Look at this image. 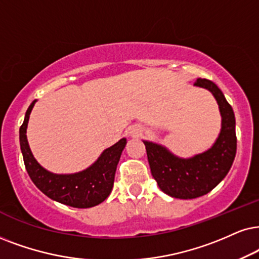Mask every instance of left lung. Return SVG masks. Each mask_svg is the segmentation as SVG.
Here are the masks:
<instances>
[{
	"mask_svg": "<svg viewBox=\"0 0 259 259\" xmlns=\"http://www.w3.org/2000/svg\"><path fill=\"white\" fill-rule=\"evenodd\" d=\"M195 86L211 92L220 109L221 132L211 148L182 159L158 143L143 141L153 178L161 191L175 198H197L210 192L227 176L237 153L235 117L224 93L207 78H197Z\"/></svg>",
	"mask_w": 259,
	"mask_h": 259,
	"instance_id": "left-lung-1",
	"label": "left lung"
}]
</instances>
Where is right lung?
Masks as SVG:
<instances>
[{
	"instance_id": "obj_1",
	"label": "right lung",
	"mask_w": 259,
	"mask_h": 259,
	"mask_svg": "<svg viewBox=\"0 0 259 259\" xmlns=\"http://www.w3.org/2000/svg\"><path fill=\"white\" fill-rule=\"evenodd\" d=\"M35 100L26 111L20 126V147L26 171L34 185L49 198L74 208H91L104 202L113 188L117 165L122 155L126 139L119 140L101 153L93 165L74 175H55L41 167L29 149L26 129Z\"/></svg>"
}]
</instances>
